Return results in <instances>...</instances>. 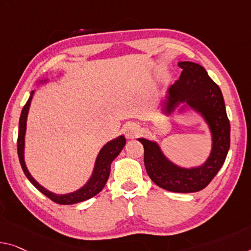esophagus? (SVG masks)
<instances>
[{
  "label": "esophagus",
  "mask_w": 251,
  "mask_h": 251,
  "mask_svg": "<svg viewBox=\"0 0 251 251\" xmlns=\"http://www.w3.org/2000/svg\"><path fill=\"white\" fill-rule=\"evenodd\" d=\"M125 133L128 138H134L141 134V127L136 123H129L125 127Z\"/></svg>",
  "instance_id": "1"
}]
</instances>
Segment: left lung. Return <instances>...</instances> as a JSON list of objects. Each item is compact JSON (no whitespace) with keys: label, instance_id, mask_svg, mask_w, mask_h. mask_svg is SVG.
I'll list each match as a JSON object with an SVG mask.
<instances>
[{"label":"left lung","instance_id":"8db88e82","mask_svg":"<svg viewBox=\"0 0 251 251\" xmlns=\"http://www.w3.org/2000/svg\"><path fill=\"white\" fill-rule=\"evenodd\" d=\"M182 69L178 81L168 90L161 106L169 116L176 108L179 113L192 109L200 114L208 126L212 150L201 166L185 168L174 163L162 152L158 142L137 138L144 147V164L155 185L174 193H195L205 188L226 161L230 148V122L219 85L208 76L203 66L193 62H179Z\"/></svg>","mask_w":251,"mask_h":251}]
</instances>
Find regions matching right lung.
<instances>
[{
    "mask_svg": "<svg viewBox=\"0 0 251 251\" xmlns=\"http://www.w3.org/2000/svg\"><path fill=\"white\" fill-rule=\"evenodd\" d=\"M47 82V78L42 80L39 83H45ZM35 91L30 92V97L28 99L27 103L25 104L24 109L21 111L20 121H19V135H18V156L20 160V164L22 170L25 175V177L29 179V181L39 190L40 193H43L44 195H46L48 198H50L51 201H55L57 204L62 205H71V204H76L80 201H87L89 198L96 196L97 194L101 192L102 188L106 185V182L109 178L110 174V167L114 160L117 158L119 153L125 147L126 144V138L124 135H121L118 137L114 138L110 142H108L107 144H104L100 150L98 155H97L95 168L91 176H90L89 180L85 184L78 188L75 192L69 193V194H55L51 193L50 190L45 188L35 178L30 175L27 166L25 162V129H27V117L29 113V107L30 102H31L32 96Z\"/></svg>",
    "mask_w": 251,
    "mask_h": 251,
    "instance_id": "1",
    "label": "right lung"
}]
</instances>
